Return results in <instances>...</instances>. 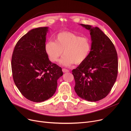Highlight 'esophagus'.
<instances>
[{
    "mask_svg": "<svg viewBox=\"0 0 131 131\" xmlns=\"http://www.w3.org/2000/svg\"><path fill=\"white\" fill-rule=\"evenodd\" d=\"M62 71H63V72L64 73H67V72H69V70H68L67 69H65V68H63V70H62Z\"/></svg>",
    "mask_w": 131,
    "mask_h": 131,
    "instance_id": "34e87169",
    "label": "esophagus"
}]
</instances>
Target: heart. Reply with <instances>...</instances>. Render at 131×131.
I'll return each mask as SVG.
<instances>
[{
	"mask_svg": "<svg viewBox=\"0 0 131 131\" xmlns=\"http://www.w3.org/2000/svg\"><path fill=\"white\" fill-rule=\"evenodd\" d=\"M46 53L52 62H57L63 53L64 56L60 64L70 66L74 63L79 65L87 59L91 50V42L87 37L71 32L64 31L58 33L54 41H48L45 45Z\"/></svg>",
	"mask_w": 131,
	"mask_h": 131,
	"instance_id": "heart-1",
	"label": "heart"
}]
</instances>
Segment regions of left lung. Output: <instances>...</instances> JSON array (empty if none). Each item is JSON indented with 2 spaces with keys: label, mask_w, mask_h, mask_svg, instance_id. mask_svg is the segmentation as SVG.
Masks as SVG:
<instances>
[{
  "label": "left lung",
  "mask_w": 131,
  "mask_h": 131,
  "mask_svg": "<svg viewBox=\"0 0 131 131\" xmlns=\"http://www.w3.org/2000/svg\"><path fill=\"white\" fill-rule=\"evenodd\" d=\"M90 31L91 50L87 59L72 70L74 90L82 99L97 101L111 91L118 73V57L112 41L98 27L80 24Z\"/></svg>",
  "instance_id": "1"
}]
</instances>
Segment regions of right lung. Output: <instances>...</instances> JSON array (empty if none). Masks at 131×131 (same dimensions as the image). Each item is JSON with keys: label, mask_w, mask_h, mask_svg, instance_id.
<instances>
[{"label": "right lung", "mask_w": 131, "mask_h": 131, "mask_svg": "<svg viewBox=\"0 0 131 131\" xmlns=\"http://www.w3.org/2000/svg\"><path fill=\"white\" fill-rule=\"evenodd\" d=\"M48 27L29 31L17 42L12 55L13 80L20 92L28 100L40 102L56 91L61 68L49 60L45 50Z\"/></svg>", "instance_id": "obj_1"}]
</instances>
